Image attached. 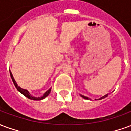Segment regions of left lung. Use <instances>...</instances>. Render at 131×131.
<instances>
[{
	"mask_svg": "<svg viewBox=\"0 0 131 131\" xmlns=\"http://www.w3.org/2000/svg\"><path fill=\"white\" fill-rule=\"evenodd\" d=\"M80 96H81V97H83V99H89V98L87 97V96H85L81 95V94H80ZM107 94H106V95L103 96H102V97L100 98V99H99V100H100V99H104V98L107 97Z\"/></svg>",
	"mask_w": 131,
	"mask_h": 131,
	"instance_id": "1",
	"label": "left lung"
}]
</instances>
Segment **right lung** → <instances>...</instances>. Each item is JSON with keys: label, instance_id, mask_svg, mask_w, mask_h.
<instances>
[{"label": "right lung", "instance_id": "add662e5", "mask_svg": "<svg viewBox=\"0 0 131 131\" xmlns=\"http://www.w3.org/2000/svg\"><path fill=\"white\" fill-rule=\"evenodd\" d=\"M9 71H10V70H9ZM10 75H11V78H12V81H13V83H14V86L16 87V88L17 89V90L19 91V92H21L23 95H24L26 97L28 98V99H32V100H35V101H39V100H42V99H45V98L46 97V96H48V94H50V92H51V88H50L49 90H47L46 92L43 94V95L42 96H41V97H34V96H32L29 93V92L27 90H25V89H23V88H20L19 86H18V85H17V83H16V81H15V80H14V77H13V75H12V73L10 72Z\"/></svg>", "mask_w": 131, "mask_h": 131}]
</instances>
